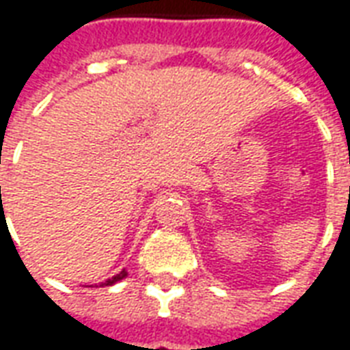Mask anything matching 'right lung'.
Listing matches in <instances>:
<instances>
[{
	"label": "right lung",
	"mask_w": 350,
	"mask_h": 350,
	"mask_svg": "<svg viewBox=\"0 0 350 350\" xmlns=\"http://www.w3.org/2000/svg\"><path fill=\"white\" fill-rule=\"evenodd\" d=\"M124 277H128V271H126V269H122L120 273H116L115 277H111V279H107V281H105V282H101L100 286H111V284H115V282L122 281Z\"/></svg>",
	"instance_id": "add662e5"
}]
</instances>
